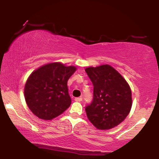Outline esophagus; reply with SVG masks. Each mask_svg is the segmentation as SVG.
I'll list each match as a JSON object with an SVG mask.
<instances>
[{
    "instance_id": "obj_1",
    "label": "esophagus",
    "mask_w": 159,
    "mask_h": 159,
    "mask_svg": "<svg viewBox=\"0 0 159 159\" xmlns=\"http://www.w3.org/2000/svg\"><path fill=\"white\" fill-rule=\"evenodd\" d=\"M75 101H77V102H80V101H82V98L81 97L76 98L75 99Z\"/></svg>"
}]
</instances>
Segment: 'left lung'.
I'll return each mask as SVG.
<instances>
[{
    "label": "left lung",
    "instance_id": "obj_1",
    "mask_svg": "<svg viewBox=\"0 0 159 159\" xmlns=\"http://www.w3.org/2000/svg\"><path fill=\"white\" fill-rule=\"evenodd\" d=\"M93 84V98L85 111L91 123L99 129L119 125L132 107V92L126 80L109 65L85 69Z\"/></svg>",
    "mask_w": 159,
    "mask_h": 159
}]
</instances>
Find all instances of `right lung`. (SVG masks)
Masks as SVG:
<instances>
[{
	"instance_id": "obj_1",
	"label": "right lung",
	"mask_w": 159,
	"mask_h": 159,
	"mask_svg": "<svg viewBox=\"0 0 159 159\" xmlns=\"http://www.w3.org/2000/svg\"><path fill=\"white\" fill-rule=\"evenodd\" d=\"M75 71V66L51 63L31 74L25 84V97L28 107L35 116L51 120L70 106L67 82Z\"/></svg>"
}]
</instances>
